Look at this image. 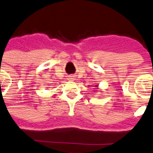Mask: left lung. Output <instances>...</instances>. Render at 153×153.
<instances>
[{
    "instance_id": "left-lung-1",
    "label": "left lung",
    "mask_w": 153,
    "mask_h": 153,
    "mask_svg": "<svg viewBox=\"0 0 153 153\" xmlns=\"http://www.w3.org/2000/svg\"><path fill=\"white\" fill-rule=\"evenodd\" d=\"M95 87H98V85H96L95 86Z\"/></svg>"
}]
</instances>
